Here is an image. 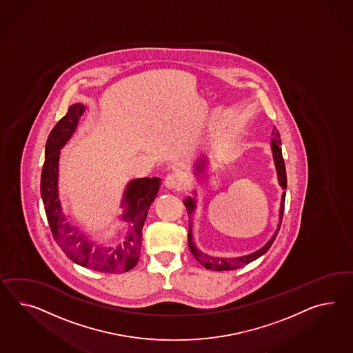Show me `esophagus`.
Here are the masks:
<instances>
[{
	"label": "esophagus",
	"mask_w": 353,
	"mask_h": 353,
	"mask_svg": "<svg viewBox=\"0 0 353 353\" xmlns=\"http://www.w3.org/2000/svg\"><path fill=\"white\" fill-rule=\"evenodd\" d=\"M182 183H183V179H182L180 173H170L164 179V186L168 188V189H181Z\"/></svg>",
	"instance_id": "esophagus-1"
}]
</instances>
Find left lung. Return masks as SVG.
Returning <instances> with one entry per match:
<instances>
[{
	"label": "left lung",
	"instance_id": "8db88e82",
	"mask_svg": "<svg viewBox=\"0 0 353 353\" xmlns=\"http://www.w3.org/2000/svg\"><path fill=\"white\" fill-rule=\"evenodd\" d=\"M273 139L270 141V148H272V153H273V159H274L275 170H276V176H278V182L281 185L282 189L285 190L287 188V176H285V165H284L283 155H282V143H281V135L278 132V130L273 129ZM205 164H207V159L203 157L201 159H199L198 163L195 164V174H201V172L204 171L205 168ZM284 199H285V192L283 191V195L281 199V208H279V223L276 227V231L274 234L272 236V239L268 241L267 243L261 248V249L256 250L255 252L249 254V255H245V256H239V258H214V256H209L207 254H204L203 251L195 246V242L192 239V221H191V215L195 210L196 207V200L194 198H188L183 200V204L185 207L188 208V213H189L190 222H189V234H188V239H189V248L191 254L195 256V259L198 260L199 263L207 269H212V270H231V269H237V268L243 267L246 264H249L251 261L256 260L260 258L261 255H264L267 252L268 250L270 249L272 243L274 242L275 237L278 234V231L281 228V223H282V218H283V210H284Z\"/></svg>",
	"mask_w": 353,
	"mask_h": 353
}]
</instances>
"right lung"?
<instances>
[{
    "label": "right lung",
    "instance_id": "right-lung-1",
    "mask_svg": "<svg viewBox=\"0 0 353 353\" xmlns=\"http://www.w3.org/2000/svg\"><path fill=\"white\" fill-rule=\"evenodd\" d=\"M85 111L81 103L70 105L68 113L52 129L46 143V158L41 177V195L52 234L61 250L81 267L103 273H125L138 264L141 250V231L148 210L154 201L161 179L144 177L130 181L123 191L121 221L129 224L123 242L107 248L89 240L84 233L66 221L59 198V161L61 149L78 128L79 119Z\"/></svg>",
    "mask_w": 353,
    "mask_h": 353
}]
</instances>
